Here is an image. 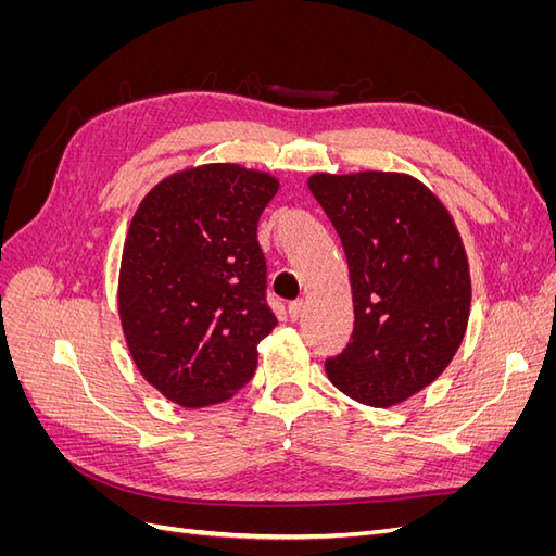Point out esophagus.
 Segmentation results:
<instances>
[{"mask_svg":"<svg viewBox=\"0 0 556 556\" xmlns=\"http://www.w3.org/2000/svg\"><path fill=\"white\" fill-rule=\"evenodd\" d=\"M304 311H306V301L304 299H296V301H292V304H290V317L292 319H299L301 315H304Z\"/></svg>","mask_w":556,"mask_h":556,"instance_id":"esophagus-1","label":"esophagus"}]
</instances>
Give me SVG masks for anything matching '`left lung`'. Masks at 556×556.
Wrapping results in <instances>:
<instances>
[{
	"instance_id": "8db88e82",
	"label": "left lung",
	"mask_w": 556,
	"mask_h": 556,
	"mask_svg": "<svg viewBox=\"0 0 556 556\" xmlns=\"http://www.w3.org/2000/svg\"><path fill=\"white\" fill-rule=\"evenodd\" d=\"M308 188L341 237L355 329L329 380L387 408L439 378L459 350L470 311L466 252L450 213L406 174H315Z\"/></svg>"
}]
</instances>
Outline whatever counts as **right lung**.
<instances>
[{
  "label": "right lung",
  "mask_w": 556,
  "mask_h": 556,
  "mask_svg": "<svg viewBox=\"0 0 556 556\" xmlns=\"http://www.w3.org/2000/svg\"><path fill=\"white\" fill-rule=\"evenodd\" d=\"M276 192L274 176L206 164L164 178L134 213L117 308L134 364L178 406L227 401L255 376L278 325L257 243Z\"/></svg>",
  "instance_id": "obj_1"
}]
</instances>
